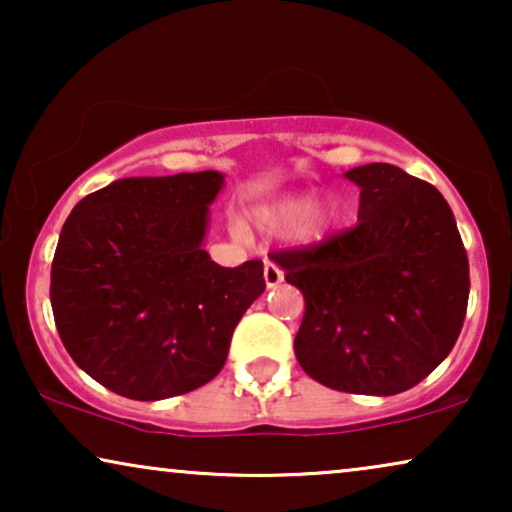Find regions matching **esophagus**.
I'll list each match as a JSON object with an SVG mask.
<instances>
[{
	"label": "esophagus",
	"mask_w": 512,
	"mask_h": 512,
	"mask_svg": "<svg viewBox=\"0 0 512 512\" xmlns=\"http://www.w3.org/2000/svg\"><path fill=\"white\" fill-rule=\"evenodd\" d=\"M263 277H265V284H268V289H275V286L284 279V272H282V268H279L277 263L265 261Z\"/></svg>",
	"instance_id": "esophagus-1"
}]
</instances>
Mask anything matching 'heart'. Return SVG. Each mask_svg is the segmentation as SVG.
<instances>
[{
	"instance_id": "heart-1",
	"label": "heart",
	"mask_w": 512,
	"mask_h": 512,
	"mask_svg": "<svg viewBox=\"0 0 512 512\" xmlns=\"http://www.w3.org/2000/svg\"><path fill=\"white\" fill-rule=\"evenodd\" d=\"M335 219V205L326 198L305 200V195H279L251 209L249 223L265 235L291 230L300 242L317 240Z\"/></svg>"
}]
</instances>
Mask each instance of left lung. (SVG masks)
<instances>
[{
	"label": "left lung",
	"instance_id": "1",
	"mask_svg": "<svg viewBox=\"0 0 512 512\" xmlns=\"http://www.w3.org/2000/svg\"><path fill=\"white\" fill-rule=\"evenodd\" d=\"M347 177L361 186L356 226L270 258L303 291L293 349L305 373L335 391L394 396L452 352L471 291L468 256L429 181L389 163Z\"/></svg>",
	"mask_w": 512,
	"mask_h": 512
}]
</instances>
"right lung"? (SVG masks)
I'll use <instances>...</instances> for the list:
<instances>
[{"instance_id":"1","label":"right lung","mask_w":512,"mask_h":512,"mask_svg":"<svg viewBox=\"0 0 512 512\" xmlns=\"http://www.w3.org/2000/svg\"><path fill=\"white\" fill-rule=\"evenodd\" d=\"M221 186L212 170L118 179L67 216L51 265L55 326L114 394L160 401L214 380L265 291L263 261L221 268L202 249Z\"/></svg>"}]
</instances>
